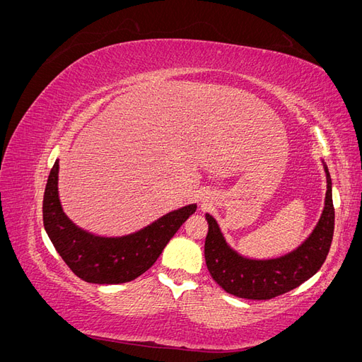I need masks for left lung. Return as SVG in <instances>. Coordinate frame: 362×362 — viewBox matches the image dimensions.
<instances>
[{
  "instance_id": "8db88e82",
  "label": "left lung",
  "mask_w": 362,
  "mask_h": 362,
  "mask_svg": "<svg viewBox=\"0 0 362 362\" xmlns=\"http://www.w3.org/2000/svg\"><path fill=\"white\" fill-rule=\"evenodd\" d=\"M325 170L327 192L320 221L308 240L286 257L267 261L240 257L226 245L214 217L206 214L205 262L213 279L226 293L242 299L267 300L299 287L320 270L329 254L335 225L332 181L327 168Z\"/></svg>"
}]
</instances>
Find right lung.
Wrapping results in <instances>:
<instances>
[{
  "label": "right lung",
  "instance_id": "obj_1",
  "mask_svg": "<svg viewBox=\"0 0 362 362\" xmlns=\"http://www.w3.org/2000/svg\"><path fill=\"white\" fill-rule=\"evenodd\" d=\"M59 161L54 163L43 194V226L62 259L76 276L92 284H122L139 278L161 255L180 226L196 211L187 205L141 231L120 238L95 237L64 216L57 192Z\"/></svg>",
  "mask_w": 362,
  "mask_h": 362
}]
</instances>
